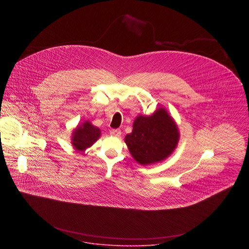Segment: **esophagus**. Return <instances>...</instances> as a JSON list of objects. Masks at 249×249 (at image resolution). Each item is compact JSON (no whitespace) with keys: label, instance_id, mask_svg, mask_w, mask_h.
I'll use <instances>...</instances> for the list:
<instances>
[{"label":"esophagus","instance_id":"esophagus-1","mask_svg":"<svg viewBox=\"0 0 249 249\" xmlns=\"http://www.w3.org/2000/svg\"><path fill=\"white\" fill-rule=\"evenodd\" d=\"M110 135L114 137H120L121 136V130L120 129H111Z\"/></svg>","mask_w":249,"mask_h":249}]
</instances>
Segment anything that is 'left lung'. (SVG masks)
Segmentation results:
<instances>
[{
	"instance_id": "obj_1",
	"label": "left lung",
	"mask_w": 249,
	"mask_h": 249,
	"mask_svg": "<svg viewBox=\"0 0 249 249\" xmlns=\"http://www.w3.org/2000/svg\"><path fill=\"white\" fill-rule=\"evenodd\" d=\"M178 141V125L165 108H158L151 116H138L132 132L124 138L132 157L143 166L165 160Z\"/></svg>"
}]
</instances>
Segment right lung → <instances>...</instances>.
<instances>
[{
	"label": "right lung",
	"mask_w": 249,
	"mask_h": 249,
	"mask_svg": "<svg viewBox=\"0 0 249 249\" xmlns=\"http://www.w3.org/2000/svg\"><path fill=\"white\" fill-rule=\"evenodd\" d=\"M101 136L100 128L86 121L77 126L71 134V144L76 150L83 151L90 147Z\"/></svg>",
	"instance_id": "add662e5"
}]
</instances>
